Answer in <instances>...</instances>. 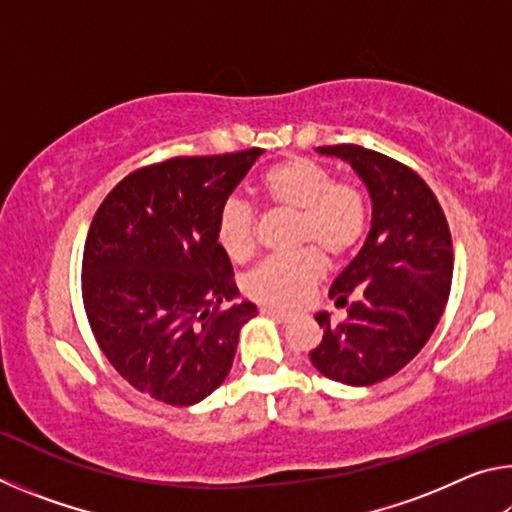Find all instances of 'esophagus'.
Returning a JSON list of instances; mask_svg holds the SVG:
<instances>
[{"mask_svg": "<svg viewBox=\"0 0 512 512\" xmlns=\"http://www.w3.org/2000/svg\"><path fill=\"white\" fill-rule=\"evenodd\" d=\"M264 314L275 318V320H280V323H289L291 320V314H287V311H280V309H264Z\"/></svg>", "mask_w": 512, "mask_h": 512, "instance_id": "34e87169", "label": "esophagus"}]
</instances>
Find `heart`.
Here are the masks:
<instances>
[{
	"mask_svg": "<svg viewBox=\"0 0 512 512\" xmlns=\"http://www.w3.org/2000/svg\"><path fill=\"white\" fill-rule=\"evenodd\" d=\"M259 192L275 210L296 212V244L291 255L268 257L246 277V296L259 305L291 309L307 300L325 275L327 259L352 255L368 235L370 205L363 189L334 178L323 164L291 155L259 178ZM216 241L232 262H246L257 250V214L239 198H228L216 216Z\"/></svg>",
	"mask_w": 512,
	"mask_h": 512,
	"instance_id": "b5f03b06",
	"label": "heart"
}]
</instances>
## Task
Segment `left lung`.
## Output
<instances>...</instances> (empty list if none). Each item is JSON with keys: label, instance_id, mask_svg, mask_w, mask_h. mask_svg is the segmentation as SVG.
<instances>
[{"label": "left lung", "instance_id": "8db88e82", "mask_svg": "<svg viewBox=\"0 0 512 512\" xmlns=\"http://www.w3.org/2000/svg\"><path fill=\"white\" fill-rule=\"evenodd\" d=\"M318 151L359 173L372 225L361 253L329 289L348 318L334 323L327 311L316 314L325 334L309 357L327 379L370 386L402 370L436 329L452 289V235L436 194L411 167L357 144Z\"/></svg>", "mask_w": 512, "mask_h": 512}]
</instances>
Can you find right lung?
<instances>
[{"label":"right lung","mask_w":512,"mask_h":512,"mask_svg":"<svg viewBox=\"0 0 512 512\" xmlns=\"http://www.w3.org/2000/svg\"><path fill=\"white\" fill-rule=\"evenodd\" d=\"M262 149L176 155L128 173L103 198L83 248V305L99 348L140 393L171 406L223 384L239 329L257 314L237 296L216 216Z\"/></svg>","instance_id":"add662e5"}]
</instances>
